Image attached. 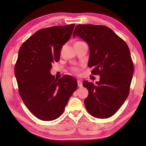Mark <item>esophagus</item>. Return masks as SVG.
<instances>
[{"label": "esophagus", "instance_id": "1", "mask_svg": "<svg viewBox=\"0 0 146 146\" xmlns=\"http://www.w3.org/2000/svg\"><path fill=\"white\" fill-rule=\"evenodd\" d=\"M77 83H78V87H82V86H83V82H82V80H78V81H77Z\"/></svg>", "mask_w": 146, "mask_h": 146}]
</instances>
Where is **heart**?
Here are the masks:
<instances>
[{"instance_id": "obj_1", "label": "heart", "mask_w": 146, "mask_h": 146, "mask_svg": "<svg viewBox=\"0 0 146 146\" xmlns=\"http://www.w3.org/2000/svg\"><path fill=\"white\" fill-rule=\"evenodd\" d=\"M72 71H73V72L75 73H78V71H79V69L78 68H72Z\"/></svg>"}]
</instances>
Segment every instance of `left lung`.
I'll list each match as a JSON object with an SVG mask.
<instances>
[{"label":"left lung","mask_w":146,"mask_h":146,"mask_svg":"<svg viewBox=\"0 0 146 146\" xmlns=\"http://www.w3.org/2000/svg\"><path fill=\"white\" fill-rule=\"evenodd\" d=\"M87 43L88 65L92 73L100 75V81H84L88 95L84 104L88 113L98 119L112 116L124 103L129 94L134 66L126 42L109 27L79 24L73 34Z\"/></svg>","instance_id":"obj_1"}]
</instances>
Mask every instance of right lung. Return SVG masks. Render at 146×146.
I'll return each mask as SVG.
<instances>
[{
  "label": "right lung",
  "mask_w": 146,
  "mask_h": 146,
  "mask_svg": "<svg viewBox=\"0 0 146 146\" xmlns=\"http://www.w3.org/2000/svg\"><path fill=\"white\" fill-rule=\"evenodd\" d=\"M74 27L75 24L39 30L19 50L14 69L19 92L27 108L40 120L60 117L78 86L71 76L56 80L50 71L52 63L60 60L62 47Z\"/></svg>",
  "instance_id": "1"
}]
</instances>
